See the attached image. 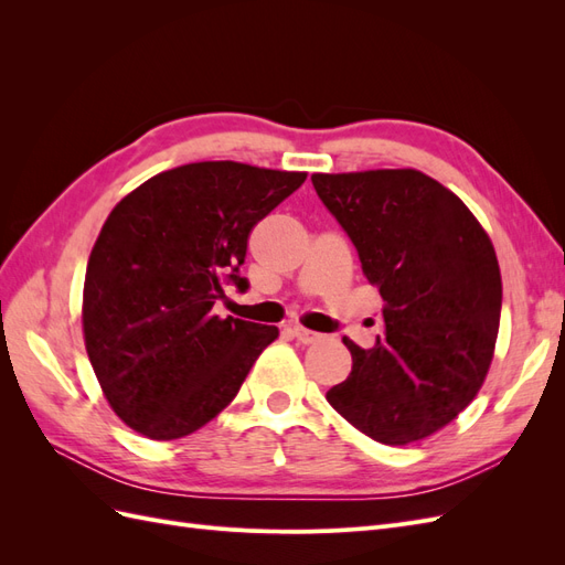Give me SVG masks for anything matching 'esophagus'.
Segmentation results:
<instances>
[{
  "label": "esophagus",
  "instance_id": "34e87169",
  "mask_svg": "<svg viewBox=\"0 0 565 565\" xmlns=\"http://www.w3.org/2000/svg\"><path fill=\"white\" fill-rule=\"evenodd\" d=\"M292 337L297 341H301V344H316V341L322 339V334L311 332V330H306V328H292Z\"/></svg>",
  "mask_w": 565,
  "mask_h": 565
}]
</instances>
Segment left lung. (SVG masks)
I'll use <instances>...</instances> for the list:
<instances>
[{
  "instance_id": "left-lung-1",
  "label": "left lung",
  "mask_w": 565,
  "mask_h": 565,
  "mask_svg": "<svg viewBox=\"0 0 565 565\" xmlns=\"http://www.w3.org/2000/svg\"><path fill=\"white\" fill-rule=\"evenodd\" d=\"M311 181L384 299V337L372 349L344 339L353 367L328 401L384 446L431 436L473 401L492 361L502 278L490 237L417 169Z\"/></svg>"
}]
</instances>
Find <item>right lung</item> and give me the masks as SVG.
<instances>
[{"instance_id": "add662e5", "label": "right lung", "mask_w": 565, "mask_h": 565, "mask_svg": "<svg viewBox=\"0 0 565 565\" xmlns=\"http://www.w3.org/2000/svg\"><path fill=\"white\" fill-rule=\"evenodd\" d=\"M306 181L241 162H193L148 179L110 212L84 278V344L110 407L134 431L174 440L241 391L278 328L218 318L247 292V237Z\"/></svg>"}]
</instances>
